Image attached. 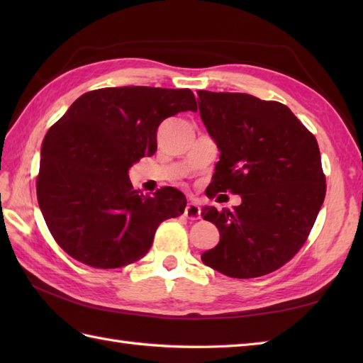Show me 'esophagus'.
<instances>
[{"mask_svg":"<svg viewBox=\"0 0 363 363\" xmlns=\"http://www.w3.org/2000/svg\"><path fill=\"white\" fill-rule=\"evenodd\" d=\"M186 217L190 220H199L201 218V207L194 201L189 203L186 207Z\"/></svg>","mask_w":363,"mask_h":363,"instance_id":"34e87169","label":"esophagus"}]
</instances>
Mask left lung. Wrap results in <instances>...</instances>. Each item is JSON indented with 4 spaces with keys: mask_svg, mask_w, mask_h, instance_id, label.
I'll list each match as a JSON object with an SVG mask.
<instances>
[{
    "mask_svg": "<svg viewBox=\"0 0 363 363\" xmlns=\"http://www.w3.org/2000/svg\"><path fill=\"white\" fill-rule=\"evenodd\" d=\"M199 115L220 151L211 184L242 204L221 212L203 207L220 230L201 260L217 272L248 279L281 268L309 237L326 195L315 137L287 106L248 94L199 90Z\"/></svg>",
    "mask_w": 363,
    "mask_h": 363,
    "instance_id": "obj_1",
    "label": "left lung"
}]
</instances>
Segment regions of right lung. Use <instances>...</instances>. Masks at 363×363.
<instances>
[{"instance_id":"obj_1","label":"right lung","mask_w":363,"mask_h":363,"mask_svg":"<svg viewBox=\"0 0 363 363\" xmlns=\"http://www.w3.org/2000/svg\"><path fill=\"white\" fill-rule=\"evenodd\" d=\"M196 111L190 89L107 87L87 91L46 133L37 199L51 235L95 268H120L150 251L164 220L179 217L186 195L162 187L143 195L129 168L157 150V128Z\"/></svg>"}]
</instances>
